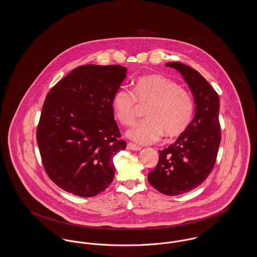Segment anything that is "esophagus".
<instances>
[{"label": "esophagus", "mask_w": 257, "mask_h": 257, "mask_svg": "<svg viewBox=\"0 0 257 257\" xmlns=\"http://www.w3.org/2000/svg\"><path fill=\"white\" fill-rule=\"evenodd\" d=\"M127 149L130 150V151H141V150H142L141 147L137 146V145L133 144V143H128V144H127Z\"/></svg>", "instance_id": "esophagus-1"}]
</instances>
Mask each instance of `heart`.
<instances>
[{"label": "heart", "mask_w": 257, "mask_h": 257, "mask_svg": "<svg viewBox=\"0 0 257 257\" xmlns=\"http://www.w3.org/2000/svg\"><path fill=\"white\" fill-rule=\"evenodd\" d=\"M137 98L141 103H151L146 112L149 117L137 122L126 132V136L138 144H154L165 133L168 137L178 136L190 123L193 113L191 96L167 76H142L135 82L134 92L121 87L114 93L111 106L121 124L130 125L136 119Z\"/></svg>", "instance_id": "heart-1"}]
</instances>
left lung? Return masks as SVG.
<instances>
[{
    "instance_id": "8db88e82",
    "label": "left lung",
    "mask_w": 257,
    "mask_h": 257,
    "mask_svg": "<svg viewBox=\"0 0 257 257\" xmlns=\"http://www.w3.org/2000/svg\"><path fill=\"white\" fill-rule=\"evenodd\" d=\"M192 92L194 117L177 141L159 151L157 166L148 176L151 185L166 195H181L198 187L215 164L221 140L219 97L196 70L180 62H169Z\"/></svg>"
}]
</instances>
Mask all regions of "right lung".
<instances>
[{"instance_id": "obj_1", "label": "right lung", "mask_w": 257, "mask_h": 257, "mask_svg": "<svg viewBox=\"0 0 257 257\" xmlns=\"http://www.w3.org/2000/svg\"><path fill=\"white\" fill-rule=\"evenodd\" d=\"M127 69L84 65L46 95L37 142L48 177L80 197L101 193L114 177L113 157L126 148L111 106Z\"/></svg>"}]
</instances>
